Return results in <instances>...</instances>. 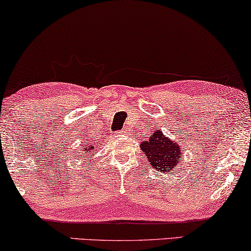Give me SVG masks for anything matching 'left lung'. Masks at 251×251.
<instances>
[{"label": "left lung", "mask_w": 251, "mask_h": 251, "mask_svg": "<svg viewBox=\"0 0 251 251\" xmlns=\"http://www.w3.org/2000/svg\"><path fill=\"white\" fill-rule=\"evenodd\" d=\"M142 151L154 169L162 173L173 170L177 163H180L181 151L176 142L163 136L162 131H155L147 142L140 144Z\"/></svg>", "instance_id": "1"}]
</instances>
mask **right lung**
I'll use <instances>...</instances> for the list:
<instances>
[{"label": "right lung", "mask_w": 251, "mask_h": 251, "mask_svg": "<svg viewBox=\"0 0 251 251\" xmlns=\"http://www.w3.org/2000/svg\"><path fill=\"white\" fill-rule=\"evenodd\" d=\"M91 150H92V147H91Z\"/></svg>", "instance_id": "1"}]
</instances>
